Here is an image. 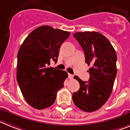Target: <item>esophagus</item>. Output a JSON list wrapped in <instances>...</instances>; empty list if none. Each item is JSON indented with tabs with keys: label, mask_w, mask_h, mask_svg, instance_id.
Returning <instances> with one entry per match:
<instances>
[{
	"label": "esophagus",
	"mask_w": 130,
	"mask_h": 130,
	"mask_svg": "<svg viewBox=\"0 0 130 130\" xmlns=\"http://www.w3.org/2000/svg\"><path fill=\"white\" fill-rule=\"evenodd\" d=\"M73 77H74V76H73L72 74H68V78H69V79H72Z\"/></svg>",
	"instance_id": "esophagus-1"
}]
</instances>
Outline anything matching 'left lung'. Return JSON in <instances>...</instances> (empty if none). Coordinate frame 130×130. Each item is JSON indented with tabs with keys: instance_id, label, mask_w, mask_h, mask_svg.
<instances>
[{
	"instance_id": "1",
	"label": "left lung",
	"mask_w": 130,
	"mask_h": 130,
	"mask_svg": "<svg viewBox=\"0 0 130 130\" xmlns=\"http://www.w3.org/2000/svg\"><path fill=\"white\" fill-rule=\"evenodd\" d=\"M85 54V62L91 68L88 82L79 77L74 78L80 84V89L72 95L74 104L82 110H98L111 95L117 74L116 51L108 38L98 32L74 34Z\"/></svg>"
}]
</instances>
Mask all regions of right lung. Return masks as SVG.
Masks as SVG:
<instances>
[{
	"mask_svg": "<svg viewBox=\"0 0 130 130\" xmlns=\"http://www.w3.org/2000/svg\"><path fill=\"white\" fill-rule=\"evenodd\" d=\"M69 36L68 31L42 26L28 34L19 49L17 82L26 101L35 109L52 106L64 87L68 73L48 66L51 60L57 62L59 49Z\"/></svg>",
	"mask_w": 130,
	"mask_h": 130,
	"instance_id": "1",
	"label": "right lung"
}]
</instances>
